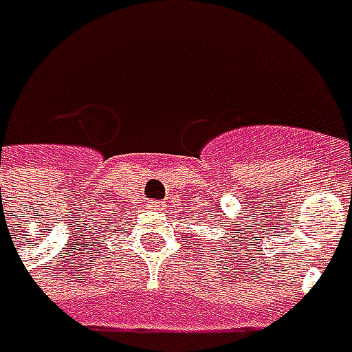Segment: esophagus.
I'll list each match as a JSON object with an SVG mask.
<instances>
[{"instance_id":"obj_1","label":"esophagus","mask_w":352,"mask_h":352,"mask_svg":"<svg viewBox=\"0 0 352 352\" xmlns=\"http://www.w3.org/2000/svg\"><path fill=\"white\" fill-rule=\"evenodd\" d=\"M151 210L160 213V211L166 210V204H164V201H151Z\"/></svg>"}]
</instances>
